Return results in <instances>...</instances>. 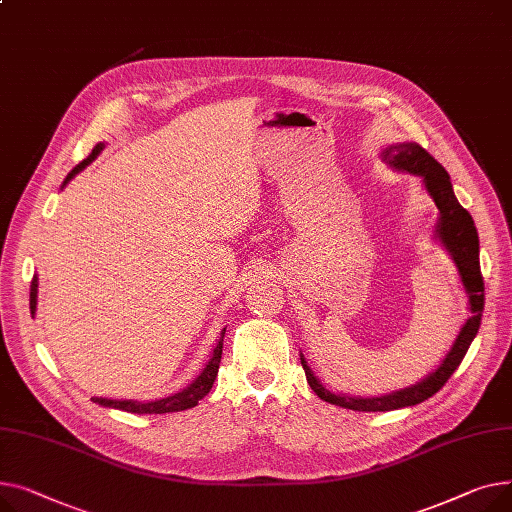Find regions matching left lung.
Instances as JSON below:
<instances>
[{"label":"left lung","mask_w":512,"mask_h":512,"mask_svg":"<svg viewBox=\"0 0 512 512\" xmlns=\"http://www.w3.org/2000/svg\"><path fill=\"white\" fill-rule=\"evenodd\" d=\"M384 161L390 163L397 169L409 171L413 175L424 177V184L434 198L438 210H440V221L436 227V235L444 248L453 256L459 275L463 281V287L469 295V310L471 318L463 326L459 339L455 341L453 349L448 351L446 359L442 366L432 372L426 380L417 382L409 388L397 390V393H390L384 397H370V399H359V397H349V395H333L330 390H326L312 370L308 368L306 359L302 355V366L306 370L308 384L312 386L314 393L326 401L333 403L345 409L353 411H393L401 407H411L430 399L436 395L438 390L448 382V378L455 374V370L461 366L463 357L475 339L479 324H482V314H484V304H486V295H484V277H482V268H479V237L477 229L473 225V219L469 215V210H465L455 192L453 184H450V175L446 169L428 153L426 148H422L415 142H403L388 146L382 153Z\"/></svg>","instance_id":"1"}]
</instances>
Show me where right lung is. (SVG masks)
<instances>
[{
  "mask_svg": "<svg viewBox=\"0 0 512 512\" xmlns=\"http://www.w3.org/2000/svg\"><path fill=\"white\" fill-rule=\"evenodd\" d=\"M103 150V144H97L93 148V153H90L82 163H78L66 177L64 186L70 182V179L82 171L90 161H95L97 155ZM37 310V277H33V283H30V314H35ZM223 337H225V328L223 333L217 341V347L213 351V357H210V362L206 364V368L202 370V374L188 386L184 388L182 393H175L173 397H167V399H159V401H150V403H138V401H113V399H93L95 403L103 405V407H113V409H122V411H128V413H171V411H184V409H190V407H196L198 401H202L208 390L213 388L215 384V378L219 374V364H221V353H223Z\"/></svg>",
  "mask_w": 512,
  "mask_h": 512,
  "instance_id": "add662e5",
  "label": "right lung"
}]
</instances>
